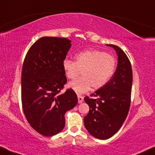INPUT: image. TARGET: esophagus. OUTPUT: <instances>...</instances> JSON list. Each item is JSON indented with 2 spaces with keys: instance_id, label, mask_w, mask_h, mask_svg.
<instances>
[{
  "instance_id": "obj_1",
  "label": "esophagus",
  "mask_w": 155,
  "mask_h": 155,
  "mask_svg": "<svg viewBox=\"0 0 155 155\" xmlns=\"http://www.w3.org/2000/svg\"><path fill=\"white\" fill-rule=\"evenodd\" d=\"M78 103H79V104L82 103V101H83V100H84V97H82V96H81V95H78Z\"/></svg>"
}]
</instances>
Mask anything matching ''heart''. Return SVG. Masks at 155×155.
<instances>
[{
	"mask_svg": "<svg viewBox=\"0 0 155 155\" xmlns=\"http://www.w3.org/2000/svg\"><path fill=\"white\" fill-rule=\"evenodd\" d=\"M76 61L66 58L63 68L66 77L74 80L81 75L83 77L70 82L69 87L77 94H83L93 89L104 86L115 73L116 58L112 55L99 50H87L76 55Z\"/></svg>",
	"mask_w": 155,
	"mask_h": 155,
	"instance_id": "obj_1",
	"label": "heart"
}]
</instances>
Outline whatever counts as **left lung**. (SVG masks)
Listing matches in <instances>:
<instances>
[{"mask_svg":"<svg viewBox=\"0 0 155 155\" xmlns=\"http://www.w3.org/2000/svg\"><path fill=\"white\" fill-rule=\"evenodd\" d=\"M118 54V65L111 80L84 101L90 111L84 118L89 133L98 139L109 138L118 132L128 115L131 101L133 71L130 61L118 46L108 44Z\"/></svg>","mask_w":155,"mask_h":155,"instance_id":"1","label":"left lung"}]
</instances>
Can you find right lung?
Returning <instances> with one entry per match:
<instances>
[{"instance_id": "right-lung-1", "label": "right lung", "mask_w": 155, "mask_h": 155, "mask_svg": "<svg viewBox=\"0 0 155 155\" xmlns=\"http://www.w3.org/2000/svg\"><path fill=\"white\" fill-rule=\"evenodd\" d=\"M71 41L44 37L27 51L22 69L21 99L25 117L31 128L50 137L65 126V114L78 104L73 89L61 94L67 83L63 68Z\"/></svg>"}]
</instances>
